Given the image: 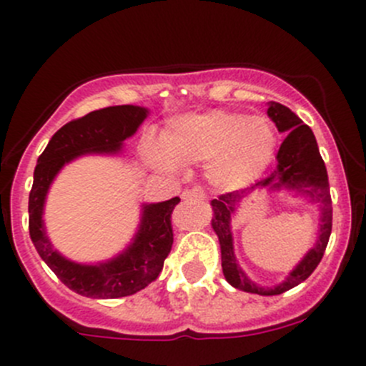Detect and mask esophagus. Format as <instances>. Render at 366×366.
Wrapping results in <instances>:
<instances>
[{"instance_id": "1", "label": "esophagus", "mask_w": 366, "mask_h": 366, "mask_svg": "<svg viewBox=\"0 0 366 366\" xmlns=\"http://www.w3.org/2000/svg\"><path fill=\"white\" fill-rule=\"evenodd\" d=\"M182 197H184V200H204L205 191L202 189L200 186H194V187H191V189L184 191Z\"/></svg>"}]
</instances>
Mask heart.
I'll list each match as a JSON object with an SVG mask.
<instances>
[{
	"label": "heart",
	"instance_id": "1",
	"mask_svg": "<svg viewBox=\"0 0 366 366\" xmlns=\"http://www.w3.org/2000/svg\"><path fill=\"white\" fill-rule=\"evenodd\" d=\"M164 147L150 143L147 157L157 168L207 161V179L216 189L237 191L254 184L275 154V132L268 119L211 111L175 119L164 132Z\"/></svg>",
	"mask_w": 366,
	"mask_h": 366
}]
</instances>
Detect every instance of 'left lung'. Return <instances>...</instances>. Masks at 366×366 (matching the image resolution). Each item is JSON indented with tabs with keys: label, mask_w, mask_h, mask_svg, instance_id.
<instances>
[{
	"label": "left lung",
	"mask_w": 366,
	"mask_h": 366,
	"mask_svg": "<svg viewBox=\"0 0 366 366\" xmlns=\"http://www.w3.org/2000/svg\"><path fill=\"white\" fill-rule=\"evenodd\" d=\"M268 116L279 132H286V139L282 141L277 152V166L273 168L266 179L259 180L247 189L232 191V193L219 194L212 205V229L219 239L222 248V268L227 282L234 288L247 293L257 295H281L288 290L295 288L300 282L306 281L318 262L324 257L325 247L329 243L332 229V202L329 193V179L325 169L324 159L318 150L317 139L313 130L304 125L302 119L277 102L268 104ZM257 189H288L301 196L307 197L312 203H317L321 209V229L315 247L305 256L303 261L290 272V275L281 285L273 289H262L247 279V276L237 264L233 255L232 231L229 230V216L239 207L243 197Z\"/></svg>",
	"instance_id": "left-lung-1"
}]
</instances>
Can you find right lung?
Instances as JSON below:
<instances>
[{"label":"right lung","mask_w":366,"mask_h":366,"mask_svg":"<svg viewBox=\"0 0 366 366\" xmlns=\"http://www.w3.org/2000/svg\"><path fill=\"white\" fill-rule=\"evenodd\" d=\"M147 116V109L137 105H116L89 112L56 130L37 159L34 186L28 198L30 237L42 261L78 295L91 299L134 295L159 277L164 259L172 250V212L180 202L179 197L159 204H143L139 229L132 243L116 257L94 264H81L60 255L46 236L42 222L46 194L56 173L80 155L119 154L123 141L137 132Z\"/></svg>","instance_id":"add662e5"}]
</instances>
